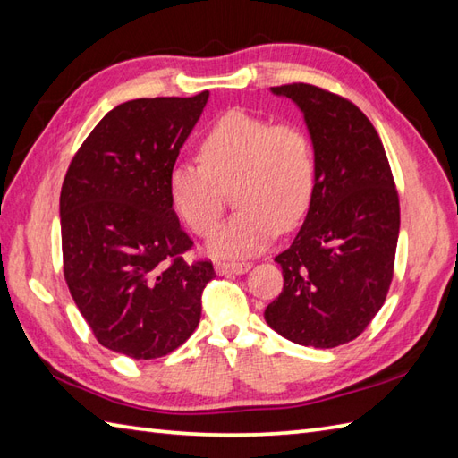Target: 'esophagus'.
<instances>
[{"label": "esophagus", "instance_id": "obj_1", "mask_svg": "<svg viewBox=\"0 0 458 458\" xmlns=\"http://www.w3.org/2000/svg\"><path fill=\"white\" fill-rule=\"evenodd\" d=\"M250 267L251 266L248 261H216V266H214L218 276H230V274L240 276V274H246Z\"/></svg>", "mask_w": 458, "mask_h": 458}]
</instances>
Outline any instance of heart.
<instances>
[{"instance_id":"obj_1","label":"heart","mask_w":458,"mask_h":458,"mask_svg":"<svg viewBox=\"0 0 458 458\" xmlns=\"http://www.w3.org/2000/svg\"><path fill=\"white\" fill-rule=\"evenodd\" d=\"M199 151L202 163L173 165L167 187L174 212L199 236L220 218L222 191L235 187L238 212L212 232V256L258 254L279 228L291 230L305 218L317 187V153L299 123L228 110L202 133Z\"/></svg>"}]
</instances>
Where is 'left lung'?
<instances>
[{
  "mask_svg": "<svg viewBox=\"0 0 458 458\" xmlns=\"http://www.w3.org/2000/svg\"><path fill=\"white\" fill-rule=\"evenodd\" d=\"M303 112L317 187L293 244L276 256L284 289L267 325L291 343L335 348L364 333L394 277L400 199L382 140L360 108L313 84L271 89Z\"/></svg>",
  "mask_w": 458,
  "mask_h": 458,
  "instance_id": "1",
  "label": "left lung"
}]
</instances>
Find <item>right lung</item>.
<instances>
[{
  "mask_svg": "<svg viewBox=\"0 0 458 458\" xmlns=\"http://www.w3.org/2000/svg\"><path fill=\"white\" fill-rule=\"evenodd\" d=\"M208 90L191 98L115 106L76 151L61 191L68 291L96 340L153 360L173 352L200 320L212 261L192 248L169 199V171Z\"/></svg>",
  "mask_w": 458,
  "mask_h": 458,
  "instance_id": "1",
  "label": "right lung"
}]
</instances>
